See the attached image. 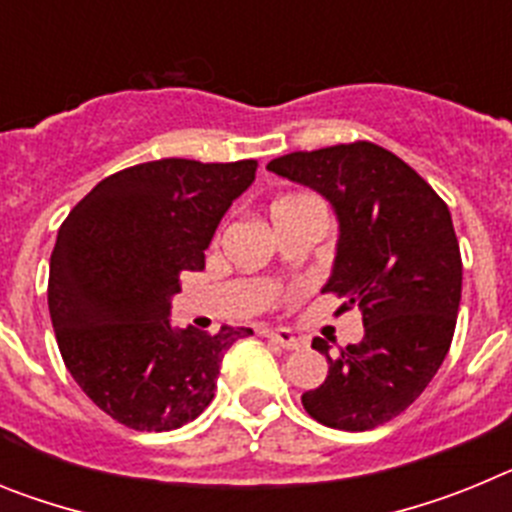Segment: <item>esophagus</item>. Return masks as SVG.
<instances>
[{
    "instance_id": "1",
    "label": "esophagus",
    "mask_w": 512,
    "mask_h": 512,
    "mask_svg": "<svg viewBox=\"0 0 512 512\" xmlns=\"http://www.w3.org/2000/svg\"><path fill=\"white\" fill-rule=\"evenodd\" d=\"M266 338H269L271 343H277V346L287 348V351H292V348L300 346V338H295V333H289V330H284V328L266 330Z\"/></svg>"
}]
</instances>
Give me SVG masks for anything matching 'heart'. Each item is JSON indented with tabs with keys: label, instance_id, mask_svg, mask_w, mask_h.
I'll use <instances>...</instances> for the list:
<instances>
[{
	"label": "heart",
	"instance_id": "obj_1",
	"mask_svg": "<svg viewBox=\"0 0 512 512\" xmlns=\"http://www.w3.org/2000/svg\"><path fill=\"white\" fill-rule=\"evenodd\" d=\"M307 200H312V197H305V194H287V197H279V200L271 205V215L279 210H284V207H292V205H297V202H307Z\"/></svg>",
	"mask_w": 512,
	"mask_h": 512
}]
</instances>
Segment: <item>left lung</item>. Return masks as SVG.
<instances>
[{"mask_svg": "<svg viewBox=\"0 0 512 512\" xmlns=\"http://www.w3.org/2000/svg\"><path fill=\"white\" fill-rule=\"evenodd\" d=\"M330 200L341 223L323 292L338 312L359 307L364 338L328 354V377L302 395L310 418L338 431H372L408 410L449 354L461 300V253L446 202L387 148L354 140L269 161Z\"/></svg>", "mask_w": 512, "mask_h": 512, "instance_id": "1", "label": "left lung"}]
</instances>
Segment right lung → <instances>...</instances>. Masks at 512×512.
I'll return each mask as SVG.
<instances>
[{
  "label": "right lung",
  "instance_id": "add662e5",
  "mask_svg": "<svg viewBox=\"0 0 512 512\" xmlns=\"http://www.w3.org/2000/svg\"><path fill=\"white\" fill-rule=\"evenodd\" d=\"M259 161L161 158L97 184L58 230L48 310L63 364L102 413L133 431H174L215 397L223 356L251 328L169 323L184 271L205 248Z\"/></svg>",
  "mask_w": 512,
  "mask_h": 512
}]
</instances>
